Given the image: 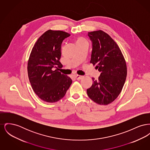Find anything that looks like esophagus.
I'll list each match as a JSON object with an SVG mask.
<instances>
[{
	"instance_id": "obj_1",
	"label": "esophagus",
	"mask_w": 150,
	"mask_h": 150,
	"mask_svg": "<svg viewBox=\"0 0 150 150\" xmlns=\"http://www.w3.org/2000/svg\"><path fill=\"white\" fill-rule=\"evenodd\" d=\"M75 78L76 79V80H80L81 79L83 78V76L81 75H74Z\"/></svg>"
}]
</instances>
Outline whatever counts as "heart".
Instances as JSON below:
<instances>
[{
  "label": "heart",
  "instance_id": "b5f03b06",
  "mask_svg": "<svg viewBox=\"0 0 150 150\" xmlns=\"http://www.w3.org/2000/svg\"><path fill=\"white\" fill-rule=\"evenodd\" d=\"M84 42H86V39L83 38V37H79L76 41V44H79V43H84Z\"/></svg>",
  "mask_w": 150,
  "mask_h": 150
}]
</instances>
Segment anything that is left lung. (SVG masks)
Segmentation results:
<instances>
[{"instance_id":"left-lung-1","label":"left lung","mask_w":150,"mask_h":150,"mask_svg":"<svg viewBox=\"0 0 150 150\" xmlns=\"http://www.w3.org/2000/svg\"><path fill=\"white\" fill-rule=\"evenodd\" d=\"M92 42L90 63L100 72L98 80L86 90L88 97L97 104L107 105L118 97L124 85L127 68L117 44L102 30L88 33Z\"/></svg>"}]
</instances>
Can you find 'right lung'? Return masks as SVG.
<instances>
[{
  "label": "right lung",
  "instance_id": "right-lung-1",
  "mask_svg": "<svg viewBox=\"0 0 150 150\" xmlns=\"http://www.w3.org/2000/svg\"><path fill=\"white\" fill-rule=\"evenodd\" d=\"M70 36L63 31L49 30L39 37L31 52L29 81L36 94L47 102L62 99L71 84V79L58 71L63 66L59 62L61 44Z\"/></svg>",
  "mask_w": 150,
  "mask_h": 150
}]
</instances>
